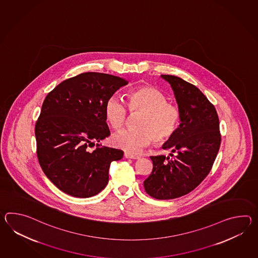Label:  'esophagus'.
I'll list each match as a JSON object with an SVG mask.
<instances>
[{
	"label": "esophagus",
	"mask_w": 258,
	"mask_h": 258,
	"mask_svg": "<svg viewBox=\"0 0 258 258\" xmlns=\"http://www.w3.org/2000/svg\"><path fill=\"white\" fill-rule=\"evenodd\" d=\"M124 156H125L126 158H131V159H139V156H138V155H133V154L127 153V152H126V153L124 154Z\"/></svg>",
	"instance_id": "esophagus-1"
}]
</instances>
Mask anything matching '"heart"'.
Listing matches in <instances>:
<instances>
[{
    "instance_id": "heart-1",
    "label": "heart",
    "mask_w": 258,
    "mask_h": 258,
    "mask_svg": "<svg viewBox=\"0 0 258 258\" xmlns=\"http://www.w3.org/2000/svg\"><path fill=\"white\" fill-rule=\"evenodd\" d=\"M126 105L131 114L140 113L136 121L138 128L116 132L112 143L127 153H138L154 140L164 143L178 127V106L167 102L165 94L154 87H140L132 91L126 96ZM104 116L109 126L119 130L126 123L127 112L125 105L112 96L104 104Z\"/></svg>"
}]
</instances>
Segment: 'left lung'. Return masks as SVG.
Wrapping results in <instances>:
<instances>
[{
	"instance_id": "1",
	"label": "left lung",
	"mask_w": 258,
	"mask_h": 258,
	"mask_svg": "<svg viewBox=\"0 0 258 258\" xmlns=\"http://www.w3.org/2000/svg\"><path fill=\"white\" fill-rule=\"evenodd\" d=\"M174 92L180 124L163 149L170 156H151L153 171L143 182L145 191L158 200L175 199L195 189L212 168L221 143L215 106L200 90L171 75H161Z\"/></svg>"
}]
</instances>
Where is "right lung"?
<instances>
[{"mask_svg": "<svg viewBox=\"0 0 258 258\" xmlns=\"http://www.w3.org/2000/svg\"><path fill=\"white\" fill-rule=\"evenodd\" d=\"M128 82L87 72L63 80L46 96L36 122L37 156L47 178L78 198L98 195L108 183L109 167L123 151L102 146L110 135L104 104ZM97 141V149L87 150Z\"/></svg>", "mask_w": 258, "mask_h": 258, "instance_id": "add662e5", "label": "right lung"}]
</instances>
